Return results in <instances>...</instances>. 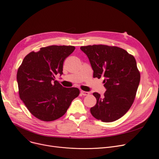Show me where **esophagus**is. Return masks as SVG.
Here are the masks:
<instances>
[{"mask_svg":"<svg viewBox=\"0 0 159 159\" xmlns=\"http://www.w3.org/2000/svg\"><path fill=\"white\" fill-rule=\"evenodd\" d=\"M80 93L82 95L84 96H86V95H89V92H88V91H81Z\"/></svg>","mask_w":159,"mask_h":159,"instance_id":"1","label":"esophagus"}]
</instances>
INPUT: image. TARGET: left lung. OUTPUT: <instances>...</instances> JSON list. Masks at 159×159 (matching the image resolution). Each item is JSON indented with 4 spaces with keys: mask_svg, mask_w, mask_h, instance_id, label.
<instances>
[{
    "mask_svg": "<svg viewBox=\"0 0 159 159\" xmlns=\"http://www.w3.org/2000/svg\"><path fill=\"white\" fill-rule=\"evenodd\" d=\"M93 70V78L104 77L106 88L103 96L95 92L97 99L90 112L104 122L121 118L130 109L136 96L140 75L135 57L117 46L93 45L81 46Z\"/></svg>",
    "mask_w": 159,
    "mask_h": 159,
    "instance_id": "1",
    "label": "left lung"
}]
</instances>
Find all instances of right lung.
<instances>
[{
    "label": "right lung",
    "mask_w": 159,
    "mask_h": 159,
    "mask_svg": "<svg viewBox=\"0 0 159 159\" xmlns=\"http://www.w3.org/2000/svg\"><path fill=\"white\" fill-rule=\"evenodd\" d=\"M73 46H49L24 57L16 74L19 93L29 111L43 121L63 116L80 91L64 88L55 75L63 73V62L75 50Z\"/></svg>",
    "instance_id": "add662e5"
}]
</instances>
